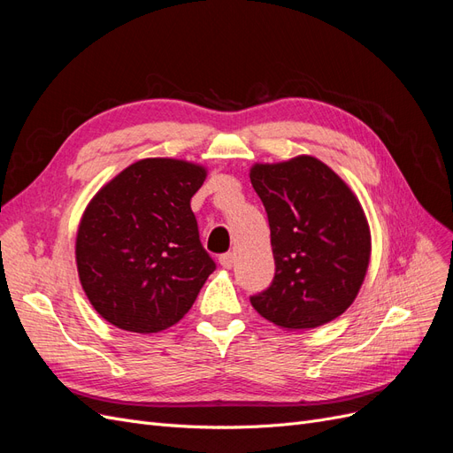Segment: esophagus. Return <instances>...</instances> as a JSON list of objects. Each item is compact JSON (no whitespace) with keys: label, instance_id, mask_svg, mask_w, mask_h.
I'll use <instances>...</instances> for the list:
<instances>
[{"label":"esophagus","instance_id":"esophagus-1","mask_svg":"<svg viewBox=\"0 0 453 453\" xmlns=\"http://www.w3.org/2000/svg\"><path fill=\"white\" fill-rule=\"evenodd\" d=\"M219 263H221L223 268H232V265H234V253H223L219 257Z\"/></svg>","mask_w":453,"mask_h":453}]
</instances>
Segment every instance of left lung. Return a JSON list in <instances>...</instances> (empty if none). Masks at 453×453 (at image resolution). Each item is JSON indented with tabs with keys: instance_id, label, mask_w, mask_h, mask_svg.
<instances>
[{
	"instance_id": "left-lung-1",
	"label": "left lung",
	"mask_w": 453,
	"mask_h": 453,
	"mask_svg": "<svg viewBox=\"0 0 453 453\" xmlns=\"http://www.w3.org/2000/svg\"><path fill=\"white\" fill-rule=\"evenodd\" d=\"M251 185L268 215L276 273L253 308L283 328L336 319L357 296L370 230L351 188L313 157L255 164Z\"/></svg>"
}]
</instances>
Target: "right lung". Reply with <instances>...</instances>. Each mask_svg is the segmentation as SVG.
I'll use <instances>...</instances> for the list:
<instances>
[{
	"instance_id": "add662e5",
	"label": "right lung",
	"mask_w": 453,
	"mask_h": 453,
	"mask_svg": "<svg viewBox=\"0 0 453 453\" xmlns=\"http://www.w3.org/2000/svg\"><path fill=\"white\" fill-rule=\"evenodd\" d=\"M205 180L198 164L145 158L100 188L81 219V285L105 321L158 333L190 310L215 270L190 198Z\"/></svg>"
}]
</instances>
